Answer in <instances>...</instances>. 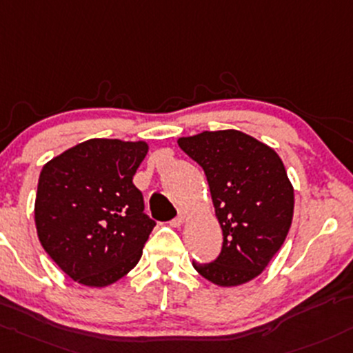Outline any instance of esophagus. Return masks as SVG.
Instances as JSON below:
<instances>
[{"label": "esophagus", "instance_id": "esophagus-1", "mask_svg": "<svg viewBox=\"0 0 353 353\" xmlns=\"http://www.w3.org/2000/svg\"><path fill=\"white\" fill-rule=\"evenodd\" d=\"M186 220H188V214L184 213V211H181V213H179V216H177V218H174V220L170 221V225H172V226H176V228H177V226H183L184 223H186Z\"/></svg>", "mask_w": 353, "mask_h": 353}]
</instances>
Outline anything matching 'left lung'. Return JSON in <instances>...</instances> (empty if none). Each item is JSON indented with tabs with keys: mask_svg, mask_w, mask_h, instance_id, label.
<instances>
[{
	"mask_svg": "<svg viewBox=\"0 0 353 353\" xmlns=\"http://www.w3.org/2000/svg\"><path fill=\"white\" fill-rule=\"evenodd\" d=\"M179 147L203 167L223 247L211 264L192 267L220 288L250 283L283 247L292 213L294 188L272 147L239 130L181 137Z\"/></svg>",
	"mask_w": 353,
	"mask_h": 353,
	"instance_id": "obj_1",
	"label": "left lung"
}]
</instances>
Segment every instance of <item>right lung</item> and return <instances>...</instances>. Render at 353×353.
I'll return each instance as SVG.
<instances>
[{
  "instance_id": "1",
  "label": "right lung",
  "mask_w": 353,
  "mask_h": 353,
  "mask_svg": "<svg viewBox=\"0 0 353 353\" xmlns=\"http://www.w3.org/2000/svg\"><path fill=\"white\" fill-rule=\"evenodd\" d=\"M148 143L91 139L42 167L35 196L40 243L72 281L106 288L139 264L155 221L133 176Z\"/></svg>"
}]
</instances>
